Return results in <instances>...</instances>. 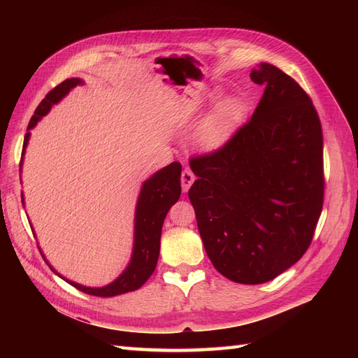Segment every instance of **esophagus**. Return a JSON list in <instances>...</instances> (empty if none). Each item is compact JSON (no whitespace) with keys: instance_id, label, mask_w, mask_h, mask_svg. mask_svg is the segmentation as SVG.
<instances>
[{"instance_id":"34e87169","label":"esophagus","mask_w":358,"mask_h":358,"mask_svg":"<svg viewBox=\"0 0 358 358\" xmlns=\"http://www.w3.org/2000/svg\"><path fill=\"white\" fill-rule=\"evenodd\" d=\"M194 180H196V176H194V173L191 171V169H188V167L183 169L182 175H180V183H182L183 192H187L189 189V187L192 185Z\"/></svg>"}]
</instances>
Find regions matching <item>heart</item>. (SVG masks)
I'll return each mask as SVG.
<instances>
[{
  "label": "heart",
  "instance_id": "b5f03b06",
  "mask_svg": "<svg viewBox=\"0 0 358 358\" xmlns=\"http://www.w3.org/2000/svg\"><path fill=\"white\" fill-rule=\"evenodd\" d=\"M242 113V106L237 100L225 101L200 131V143L206 148H216L230 136L233 125Z\"/></svg>",
  "mask_w": 358,
  "mask_h": 358
}]
</instances>
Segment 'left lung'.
I'll use <instances>...</instances> for the list:
<instances>
[{"instance_id": "obj_1", "label": "left lung", "mask_w": 358, "mask_h": 358, "mask_svg": "<svg viewBox=\"0 0 358 358\" xmlns=\"http://www.w3.org/2000/svg\"><path fill=\"white\" fill-rule=\"evenodd\" d=\"M254 115L227 142L189 159L188 197L215 268L237 284H263L308 251L324 203L322 128L306 91L272 64Z\"/></svg>"}]
</instances>
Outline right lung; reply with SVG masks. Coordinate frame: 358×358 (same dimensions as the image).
Listing matches in <instances>:
<instances>
[{"label": "right lung", "mask_w": 358, "mask_h": 358, "mask_svg": "<svg viewBox=\"0 0 358 358\" xmlns=\"http://www.w3.org/2000/svg\"><path fill=\"white\" fill-rule=\"evenodd\" d=\"M80 83H83L80 79L73 78L61 82L52 91H49L48 95L38 104L34 115H32L28 124V129L34 127L40 121V117L45 116L50 110L52 104L58 103L71 88ZM28 138L29 133H27L24 138V150L28 143ZM180 162L175 161L167 167L157 171L152 178L143 183L136 209L134 251L131 263L128 264L125 272L119 276L115 282L103 288L83 287L76 282H70V280L66 279L67 282H70L74 288L86 292V294L99 297H113L119 294H125V292L136 291L142 287L149 279V276L154 273V270L157 267L162 222H164L169 209L180 197ZM53 272H55V270H53Z\"/></svg>", "instance_id": "obj_1"}]
</instances>
